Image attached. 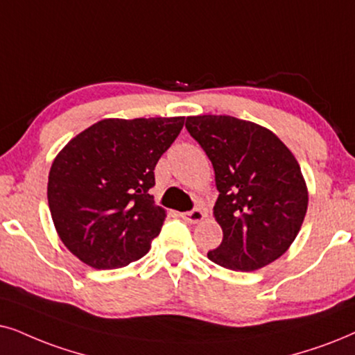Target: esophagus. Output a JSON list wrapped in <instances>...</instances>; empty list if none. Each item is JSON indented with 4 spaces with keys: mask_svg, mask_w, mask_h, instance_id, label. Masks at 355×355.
Wrapping results in <instances>:
<instances>
[{
    "mask_svg": "<svg viewBox=\"0 0 355 355\" xmlns=\"http://www.w3.org/2000/svg\"><path fill=\"white\" fill-rule=\"evenodd\" d=\"M182 218L188 223H200L205 219V213L200 208H193L191 211H187V213H182Z\"/></svg>",
    "mask_w": 355,
    "mask_h": 355,
    "instance_id": "esophagus-1",
    "label": "esophagus"
}]
</instances>
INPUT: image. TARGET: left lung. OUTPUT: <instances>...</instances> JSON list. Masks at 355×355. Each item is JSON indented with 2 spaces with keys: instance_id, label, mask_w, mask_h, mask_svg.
<instances>
[{
  "instance_id": "1",
  "label": "left lung",
  "mask_w": 355,
  "mask_h": 355,
  "mask_svg": "<svg viewBox=\"0 0 355 355\" xmlns=\"http://www.w3.org/2000/svg\"><path fill=\"white\" fill-rule=\"evenodd\" d=\"M187 131L206 152L219 191L214 218L223 241L208 259L252 272L286 252L302 227L308 190L284 142L262 125L232 116H190Z\"/></svg>"
}]
</instances>
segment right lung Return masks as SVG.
<instances>
[{
  "label": "right lung",
  "mask_w": 355,
  "mask_h": 355,
  "mask_svg": "<svg viewBox=\"0 0 355 355\" xmlns=\"http://www.w3.org/2000/svg\"><path fill=\"white\" fill-rule=\"evenodd\" d=\"M185 118L103 119L67 144L49 173L52 221L71 254L98 270L149 252L165 211L149 190Z\"/></svg>",
  "instance_id": "1"
}]
</instances>
